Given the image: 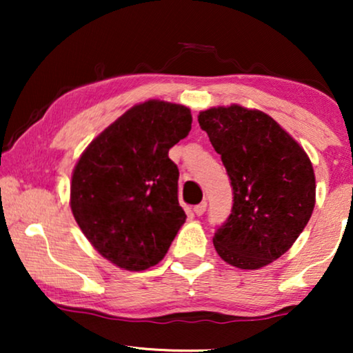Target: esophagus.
<instances>
[{"instance_id": "34e87169", "label": "esophagus", "mask_w": 353, "mask_h": 353, "mask_svg": "<svg viewBox=\"0 0 353 353\" xmlns=\"http://www.w3.org/2000/svg\"><path fill=\"white\" fill-rule=\"evenodd\" d=\"M205 209H207V202H205V201H202L201 204L194 205V209H192V210H194V214H196L197 216H201V215L204 214V212H205Z\"/></svg>"}]
</instances>
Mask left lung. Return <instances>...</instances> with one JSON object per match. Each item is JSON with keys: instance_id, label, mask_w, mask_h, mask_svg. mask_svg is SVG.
I'll list each match as a JSON object with an SVG mask.
<instances>
[{"instance_id": "obj_1", "label": "left lung", "mask_w": 353, "mask_h": 353, "mask_svg": "<svg viewBox=\"0 0 353 353\" xmlns=\"http://www.w3.org/2000/svg\"><path fill=\"white\" fill-rule=\"evenodd\" d=\"M221 156L233 209L214 245L226 263L259 270L296 243L315 207V173L303 148L268 114L239 104L197 115Z\"/></svg>"}]
</instances>
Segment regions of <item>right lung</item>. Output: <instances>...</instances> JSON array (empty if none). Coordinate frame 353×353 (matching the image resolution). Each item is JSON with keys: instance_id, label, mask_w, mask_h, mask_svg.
<instances>
[{"instance_id": "1", "label": "right lung", "mask_w": 353, "mask_h": 353, "mask_svg": "<svg viewBox=\"0 0 353 353\" xmlns=\"http://www.w3.org/2000/svg\"><path fill=\"white\" fill-rule=\"evenodd\" d=\"M190 108L149 99L88 144L72 172L70 209L91 245L115 267L141 272L165 257L186 214L170 148L191 130Z\"/></svg>"}]
</instances>
